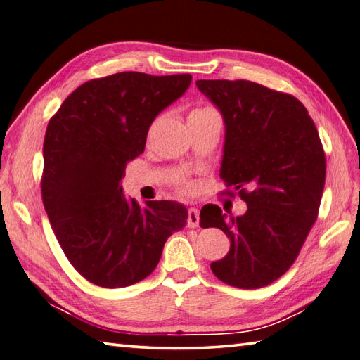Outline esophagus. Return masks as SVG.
I'll use <instances>...</instances> for the list:
<instances>
[{
	"mask_svg": "<svg viewBox=\"0 0 360 360\" xmlns=\"http://www.w3.org/2000/svg\"><path fill=\"white\" fill-rule=\"evenodd\" d=\"M187 224L191 228H195L200 225V211L197 207H191L188 209V219H187Z\"/></svg>",
	"mask_w": 360,
	"mask_h": 360,
	"instance_id": "1",
	"label": "esophagus"
}]
</instances>
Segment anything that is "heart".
Returning <instances> with one entry per match:
<instances>
[{
  "mask_svg": "<svg viewBox=\"0 0 360 360\" xmlns=\"http://www.w3.org/2000/svg\"><path fill=\"white\" fill-rule=\"evenodd\" d=\"M197 112H202V110H197ZM195 187L192 184H184L182 186V192H193Z\"/></svg>",
  "mask_w": 360,
  "mask_h": 360,
  "instance_id": "b5f03b06",
  "label": "heart"
}]
</instances>
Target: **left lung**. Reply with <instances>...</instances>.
I'll return each mask as SVG.
<instances>
[{
	"mask_svg": "<svg viewBox=\"0 0 360 360\" xmlns=\"http://www.w3.org/2000/svg\"><path fill=\"white\" fill-rule=\"evenodd\" d=\"M197 86L224 116L220 178L247 202L239 217L202 206L200 226L220 228L231 243L211 269L226 285L263 288L290 269L318 217L326 181L321 140L291 94L247 80H198Z\"/></svg>",
	"mask_w": 360,
	"mask_h": 360,
	"instance_id": "left-lung-1",
	"label": "left lung"
}]
</instances>
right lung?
Returning <instances> with one entry per match:
<instances>
[{
  "label": "right lung",
  "instance_id": "add662e5",
  "mask_svg": "<svg viewBox=\"0 0 360 360\" xmlns=\"http://www.w3.org/2000/svg\"><path fill=\"white\" fill-rule=\"evenodd\" d=\"M191 74L120 72L83 83L51 117L44 140L42 201L64 255L102 288L141 282L188 219L176 201L122 195L127 162L145 151L163 108L186 93Z\"/></svg>",
  "mask_w": 360,
  "mask_h": 360
}]
</instances>
